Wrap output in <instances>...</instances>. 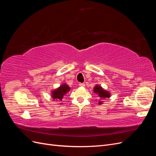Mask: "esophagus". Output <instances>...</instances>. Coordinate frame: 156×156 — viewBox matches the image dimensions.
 <instances>
[{"mask_svg":"<svg viewBox=\"0 0 156 156\" xmlns=\"http://www.w3.org/2000/svg\"><path fill=\"white\" fill-rule=\"evenodd\" d=\"M79 86L80 87H85V84H84V83H79Z\"/></svg>","mask_w":156,"mask_h":156,"instance_id":"obj_1","label":"esophagus"}]
</instances>
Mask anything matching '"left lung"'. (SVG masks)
<instances>
[{
	"label": "left lung",
	"mask_w": 156,
	"mask_h": 156,
	"mask_svg": "<svg viewBox=\"0 0 156 156\" xmlns=\"http://www.w3.org/2000/svg\"><path fill=\"white\" fill-rule=\"evenodd\" d=\"M94 93H96V94H98L99 98L101 99V100H103V99H105V98L110 97V94L108 93V92H107V90H103L102 88V87H101L100 86H99V85H96L95 87H94ZM98 103H99V104H101L102 101H99Z\"/></svg>",
	"instance_id": "8db88e82"
}]
</instances>
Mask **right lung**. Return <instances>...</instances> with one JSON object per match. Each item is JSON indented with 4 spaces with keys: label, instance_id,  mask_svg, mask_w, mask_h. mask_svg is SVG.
I'll return each instance as SVG.
<instances>
[{
    "label": "right lung",
    "instance_id": "obj_1",
    "mask_svg": "<svg viewBox=\"0 0 156 156\" xmlns=\"http://www.w3.org/2000/svg\"><path fill=\"white\" fill-rule=\"evenodd\" d=\"M69 87L67 84H64L61 85L58 88L56 89L55 90L52 92V97L53 100H56L58 101H61L64 98V96L67 94L68 92L69 91Z\"/></svg>",
    "mask_w": 156,
    "mask_h": 156
}]
</instances>
